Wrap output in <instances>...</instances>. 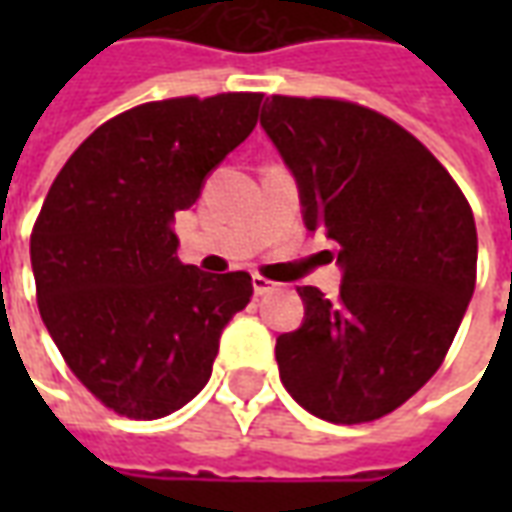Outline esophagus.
I'll list each match as a JSON object with an SVG mask.
<instances>
[{
	"mask_svg": "<svg viewBox=\"0 0 512 512\" xmlns=\"http://www.w3.org/2000/svg\"><path fill=\"white\" fill-rule=\"evenodd\" d=\"M252 288H255L257 296H266V293H271V290H277V282H271V279L255 274V277H252Z\"/></svg>",
	"mask_w": 512,
	"mask_h": 512,
	"instance_id": "1",
	"label": "esophagus"
}]
</instances>
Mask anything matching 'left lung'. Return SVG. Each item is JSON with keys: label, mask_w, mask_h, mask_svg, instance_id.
Masks as SVG:
<instances>
[{"label": "left lung", "mask_w": 512, "mask_h": 512, "mask_svg": "<svg viewBox=\"0 0 512 512\" xmlns=\"http://www.w3.org/2000/svg\"><path fill=\"white\" fill-rule=\"evenodd\" d=\"M260 126L299 180L304 224L337 244L340 299L299 288L304 323L277 337L293 400L334 425L392 414L450 351L477 282L461 186L417 136L343 98L271 95Z\"/></svg>", "instance_id": "left-lung-1"}]
</instances>
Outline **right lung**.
Masks as SVG:
<instances>
[{"mask_svg": "<svg viewBox=\"0 0 512 512\" xmlns=\"http://www.w3.org/2000/svg\"><path fill=\"white\" fill-rule=\"evenodd\" d=\"M263 93L183 95L106 120L43 200L29 257L40 318L71 373L128 419L167 417L208 384L252 299L246 271L178 260L175 213L257 126Z\"/></svg>", "mask_w": 512, "mask_h": 512, "instance_id": "right-lung-1", "label": "right lung"}]
</instances>
